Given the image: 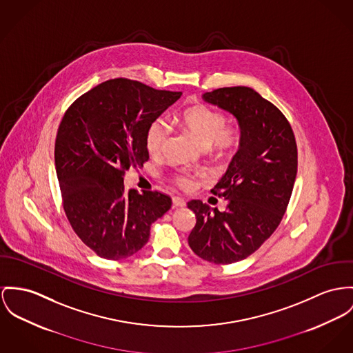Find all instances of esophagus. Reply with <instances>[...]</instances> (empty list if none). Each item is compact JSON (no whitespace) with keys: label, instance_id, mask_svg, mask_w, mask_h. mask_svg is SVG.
Returning <instances> with one entry per match:
<instances>
[{"label":"esophagus","instance_id":"1","mask_svg":"<svg viewBox=\"0 0 353 353\" xmlns=\"http://www.w3.org/2000/svg\"><path fill=\"white\" fill-rule=\"evenodd\" d=\"M172 201H173V207H174V208L185 207V201H184V199H181V197H179V196H174V197L172 199Z\"/></svg>","mask_w":353,"mask_h":353}]
</instances>
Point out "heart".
<instances>
[{
	"instance_id": "b5f03b06",
	"label": "heart",
	"mask_w": 353,
	"mask_h": 353,
	"mask_svg": "<svg viewBox=\"0 0 353 353\" xmlns=\"http://www.w3.org/2000/svg\"><path fill=\"white\" fill-rule=\"evenodd\" d=\"M179 121L184 132L193 137L201 146L214 152H228L239 141L238 126L227 123L223 112L205 105H196L184 110ZM170 134L172 128L163 118L152 122L146 132V149L152 157L163 154ZM173 180L180 187L190 188L193 183V174L180 170L173 174Z\"/></svg>"
}]
</instances>
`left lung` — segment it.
I'll use <instances>...</instances> for the list:
<instances>
[{"instance_id": "1", "label": "left lung", "mask_w": 353, "mask_h": 353, "mask_svg": "<svg viewBox=\"0 0 353 353\" xmlns=\"http://www.w3.org/2000/svg\"><path fill=\"white\" fill-rule=\"evenodd\" d=\"M203 99L232 114L241 141L214 194L227 200L220 212L200 200L188 244L204 261L230 265L245 259L272 236L288 208L297 176V143L286 117L250 87H224Z\"/></svg>"}]
</instances>
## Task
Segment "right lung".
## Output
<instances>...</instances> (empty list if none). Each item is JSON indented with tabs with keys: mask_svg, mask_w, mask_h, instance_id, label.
I'll list each match as a JSON object with an SVG mask.
<instances>
[{
	"mask_svg": "<svg viewBox=\"0 0 353 353\" xmlns=\"http://www.w3.org/2000/svg\"><path fill=\"white\" fill-rule=\"evenodd\" d=\"M181 92L125 78L98 84L65 111L54 168L67 219L98 256L119 261L149 241L150 225L172 207L157 190H125L130 166L149 160L146 132Z\"/></svg>",
	"mask_w": 353,
	"mask_h": 353,
	"instance_id": "right-lung-1",
	"label": "right lung"
}]
</instances>
